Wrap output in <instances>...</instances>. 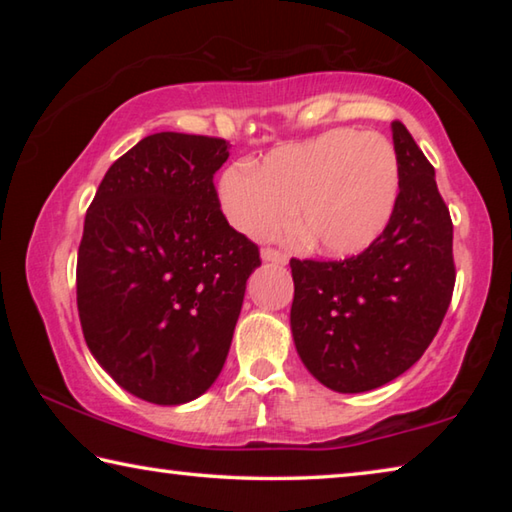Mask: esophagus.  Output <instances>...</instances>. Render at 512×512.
I'll list each match as a JSON object with an SVG mask.
<instances>
[{"label": "esophagus", "instance_id": "1", "mask_svg": "<svg viewBox=\"0 0 512 512\" xmlns=\"http://www.w3.org/2000/svg\"><path fill=\"white\" fill-rule=\"evenodd\" d=\"M262 259L264 262H275V264H287V253H282V250H277V248H264L262 250Z\"/></svg>", "mask_w": 512, "mask_h": 512}]
</instances>
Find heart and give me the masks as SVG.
<instances>
[{
    "instance_id": "heart-1",
    "label": "heart",
    "mask_w": 512,
    "mask_h": 512,
    "mask_svg": "<svg viewBox=\"0 0 512 512\" xmlns=\"http://www.w3.org/2000/svg\"><path fill=\"white\" fill-rule=\"evenodd\" d=\"M397 183V155L386 137L336 128L309 142L277 146L259 169L235 164L221 176L219 198L228 221L253 237L289 225L298 205L311 246L352 255L386 228Z\"/></svg>"
}]
</instances>
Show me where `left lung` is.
Masks as SVG:
<instances>
[{
  "instance_id": "obj_1",
  "label": "left lung",
  "mask_w": 512,
  "mask_h": 512,
  "mask_svg": "<svg viewBox=\"0 0 512 512\" xmlns=\"http://www.w3.org/2000/svg\"><path fill=\"white\" fill-rule=\"evenodd\" d=\"M400 192L381 235L339 262L291 259V332L302 363L336 393L400 377L429 348L452 302L454 225L436 173L393 121Z\"/></svg>"
}]
</instances>
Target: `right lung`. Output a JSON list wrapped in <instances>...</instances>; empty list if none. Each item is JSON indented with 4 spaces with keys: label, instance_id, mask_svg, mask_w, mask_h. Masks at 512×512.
Returning a JSON list of instances; mask_svg holds the SVG:
<instances>
[{
    "label": "right lung",
    "instance_id": "add662e5",
    "mask_svg": "<svg viewBox=\"0 0 512 512\" xmlns=\"http://www.w3.org/2000/svg\"><path fill=\"white\" fill-rule=\"evenodd\" d=\"M221 137L155 133L112 164L88 207L76 305L94 359L153 404H185L228 357L259 248L221 212Z\"/></svg>",
    "mask_w": 512,
    "mask_h": 512
}]
</instances>
